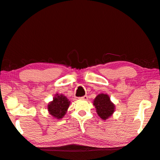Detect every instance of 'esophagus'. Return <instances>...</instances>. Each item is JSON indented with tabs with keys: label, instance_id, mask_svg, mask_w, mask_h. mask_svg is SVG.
Here are the masks:
<instances>
[{
	"label": "esophagus",
	"instance_id": "34e87169",
	"mask_svg": "<svg viewBox=\"0 0 160 160\" xmlns=\"http://www.w3.org/2000/svg\"><path fill=\"white\" fill-rule=\"evenodd\" d=\"M80 99H82V100H88V97L87 95H85L83 97H81V98H79Z\"/></svg>",
	"mask_w": 160,
	"mask_h": 160
}]
</instances>
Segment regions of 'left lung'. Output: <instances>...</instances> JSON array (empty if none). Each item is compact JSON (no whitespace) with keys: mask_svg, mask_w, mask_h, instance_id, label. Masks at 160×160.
<instances>
[{"mask_svg":"<svg viewBox=\"0 0 160 160\" xmlns=\"http://www.w3.org/2000/svg\"><path fill=\"white\" fill-rule=\"evenodd\" d=\"M93 105L96 112L103 120L109 118L114 113L115 109V104L111 101L108 94L100 93L96 96L93 100Z\"/></svg>","mask_w":160,"mask_h":160,"instance_id":"8db88e82","label":"left lung"}]
</instances>
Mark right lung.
I'll return each instance as SVG.
<instances>
[{"mask_svg": "<svg viewBox=\"0 0 160 160\" xmlns=\"http://www.w3.org/2000/svg\"><path fill=\"white\" fill-rule=\"evenodd\" d=\"M70 101L62 94L57 93L52 101L48 103L47 109L49 113L54 119H61L66 114L70 105Z\"/></svg>", "mask_w": 160, "mask_h": 160, "instance_id": "obj_1", "label": "right lung"}]
</instances>
